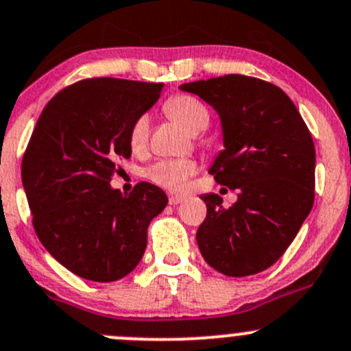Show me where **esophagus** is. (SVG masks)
<instances>
[{"label":"esophagus","instance_id":"1","mask_svg":"<svg viewBox=\"0 0 351 351\" xmlns=\"http://www.w3.org/2000/svg\"><path fill=\"white\" fill-rule=\"evenodd\" d=\"M183 200H185V197H183V195H175V193L169 195V198H168L169 205H178V204H182Z\"/></svg>","mask_w":351,"mask_h":351}]
</instances>
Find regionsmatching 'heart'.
<instances>
[{
  "label": "heart",
  "mask_w": 351,
  "mask_h": 351,
  "mask_svg": "<svg viewBox=\"0 0 351 351\" xmlns=\"http://www.w3.org/2000/svg\"><path fill=\"white\" fill-rule=\"evenodd\" d=\"M165 110L171 119L182 124L190 134H198L208 128L210 112L200 99L190 94H178L168 99ZM149 138V117L141 116L132 124L129 141L134 149H141ZM197 171V165L190 160H165L153 165L146 171L147 178L169 190H182L188 178Z\"/></svg>",
  "instance_id": "heart-1"
}]
</instances>
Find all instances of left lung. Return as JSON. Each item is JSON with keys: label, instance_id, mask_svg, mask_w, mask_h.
<instances>
[{"label": "left lung", "instance_id": "1", "mask_svg": "<svg viewBox=\"0 0 351 351\" xmlns=\"http://www.w3.org/2000/svg\"><path fill=\"white\" fill-rule=\"evenodd\" d=\"M219 114L223 149L208 173L239 190L228 208L202 195L206 217L197 243L206 264L230 278L271 267L286 252L315 202L316 153L286 92L254 77L230 75L180 86Z\"/></svg>", "mask_w": 351, "mask_h": 351}]
</instances>
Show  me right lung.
<instances>
[{
  "instance_id": "right-lung-1",
  "label": "right lung",
  "mask_w": 351,
  "mask_h": 351,
  "mask_svg": "<svg viewBox=\"0 0 351 351\" xmlns=\"http://www.w3.org/2000/svg\"><path fill=\"white\" fill-rule=\"evenodd\" d=\"M163 84L88 79L50 99L33 129L21 180L33 227L50 256L95 282L128 276L146 250L147 227L168 204L161 188L110 186L131 158L132 124L160 99Z\"/></svg>"
}]
</instances>
